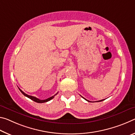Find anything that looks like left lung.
<instances>
[{"label": "left lung", "instance_id": "1", "mask_svg": "<svg viewBox=\"0 0 135 135\" xmlns=\"http://www.w3.org/2000/svg\"><path fill=\"white\" fill-rule=\"evenodd\" d=\"M83 97V96H82ZM84 99H85V100H87V101H88V102H90L89 100H87V99H85V98H84ZM102 100H99V101H102Z\"/></svg>", "mask_w": 135, "mask_h": 135}]
</instances>
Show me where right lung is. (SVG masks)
<instances>
[{"mask_svg":"<svg viewBox=\"0 0 135 135\" xmlns=\"http://www.w3.org/2000/svg\"><path fill=\"white\" fill-rule=\"evenodd\" d=\"M19 90H20V91L22 93H23V94H24V96H26V97H27L28 98H29V99H30L31 100H33V101H35V102H37V103H44V102H48V101H50V100H51V99H52L53 98H54V96L55 95H56V94H55L54 96H51V97H50V98H48V99H45V100H40V99H37V98H35V97H34V96H29V95H28V94H26L25 93H24L23 91H22L21 90H20L19 88Z\"/></svg>","mask_w":135,"mask_h":135,"instance_id":"add662e5","label":"right lung"}]
</instances>
